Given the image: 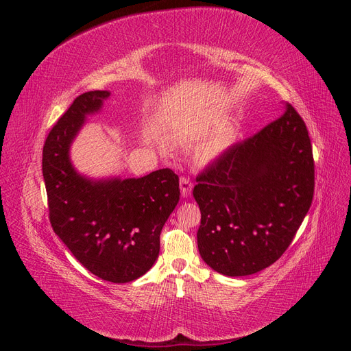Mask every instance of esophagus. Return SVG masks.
<instances>
[{
    "label": "esophagus",
    "mask_w": 351,
    "mask_h": 351,
    "mask_svg": "<svg viewBox=\"0 0 351 351\" xmlns=\"http://www.w3.org/2000/svg\"><path fill=\"white\" fill-rule=\"evenodd\" d=\"M192 189H193V183L190 182V178H187V177L180 178V192H182L183 197L190 196V193H192Z\"/></svg>",
    "instance_id": "esophagus-1"
}]
</instances>
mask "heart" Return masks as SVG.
Instances as JSON below:
<instances>
[{
	"label": "heart",
	"mask_w": 351,
	"mask_h": 351,
	"mask_svg": "<svg viewBox=\"0 0 351 351\" xmlns=\"http://www.w3.org/2000/svg\"><path fill=\"white\" fill-rule=\"evenodd\" d=\"M236 132L231 125L224 124L218 125L215 129L209 130L193 146V156L196 161L202 165H208L215 162L224 155L230 146L234 142Z\"/></svg>",
	"instance_id": "heart-1"
}]
</instances>
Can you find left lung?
<instances>
[{
  "label": "left lung",
  "instance_id": "8db88e82",
  "mask_svg": "<svg viewBox=\"0 0 351 351\" xmlns=\"http://www.w3.org/2000/svg\"><path fill=\"white\" fill-rule=\"evenodd\" d=\"M197 176L202 259L227 277L268 268L290 246L313 199L312 145L291 107Z\"/></svg>",
  "mask_w": 351,
  "mask_h": 351
}]
</instances>
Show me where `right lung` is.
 <instances>
[{"mask_svg":"<svg viewBox=\"0 0 351 351\" xmlns=\"http://www.w3.org/2000/svg\"><path fill=\"white\" fill-rule=\"evenodd\" d=\"M110 95L90 90L74 99L47 137L42 174L56 234L93 275L123 284L142 277L158 259L159 234L180 189L169 168L139 178H90L74 168L71 143Z\"/></svg>","mask_w":351,"mask_h":351,"instance_id":"add662e5","label":"right lung"}]
</instances>
